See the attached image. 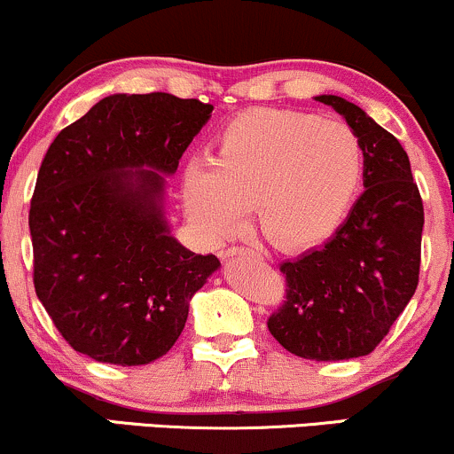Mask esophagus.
Listing matches in <instances>:
<instances>
[{
    "instance_id": "34e87169",
    "label": "esophagus",
    "mask_w": 454,
    "mask_h": 454,
    "mask_svg": "<svg viewBox=\"0 0 454 454\" xmlns=\"http://www.w3.org/2000/svg\"><path fill=\"white\" fill-rule=\"evenodd\" d=\"M232 256H254V258H262L260 254L254 252V249L249 247H231L226 249V258H232Z\"/></svg>"
}]
</instances>
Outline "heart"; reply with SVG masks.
<instances>
[{
	"label": "heart",
	"instance_id": "b5f03b06",
	"mask_svg": "<svg viewBox=\"0 0 454 454\" xmlns=\"http://www.w3.org/2000/svg\"><path fill=\"white\" fill-rule=\"evenodd\" d=\"M363 175V143L348 123L254 108L220 129L209 161L187 166L181 194L187 217L209 239L232 237L254 205L269 243L305 252L340 231Z\"/></svg>",
	"mask_w": 454,
	"mask_h": 454
}]
</instances>
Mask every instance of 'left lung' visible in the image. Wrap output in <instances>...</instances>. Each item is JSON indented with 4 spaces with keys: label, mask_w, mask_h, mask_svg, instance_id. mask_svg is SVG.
Listing matches in <instances>:
<instances>
[{
    "label": "left lung",
    "mask_w": 454,
    "mask_h": 454,
    "mask_svg": "<svg viewBox=\"0 0 454 454\" xmlns=\"http://www.w3.org/2000/svg\"><path fill=\"white\" fill-rule=\"evenodd\" d=\"M346 119L364 151V192L322 247L279 267L286 301L269 317L270 335L311 361L364 356L388 335L414 296L425 211L399 140L363 108L317 96Z\"/></svg>",
    "instance_id": "obj_1"
}]
</instances>
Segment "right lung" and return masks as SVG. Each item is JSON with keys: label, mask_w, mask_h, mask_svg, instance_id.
I'll return each mask as SVG.
<instances>
[{"label": "right lung", "mask_w": 454, "mask_h": 454, "mask_svg": "<svg viewBox=\"0 0 454 454\" xmlns=\"http://www.w3.org/2000/svg\"><path fill=\"white\" fill-rule=\"evenodd\" d=\"M213 106L114 93L61 129L29 209L34 286L61 337L98 363L147 364L184 331L220 260L190 252L164 215V175Z\"/></svg>", "instance_id": "1"}]
</instances>
